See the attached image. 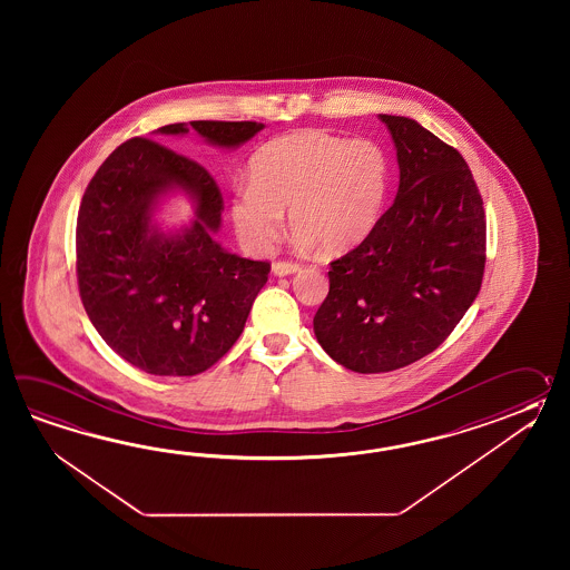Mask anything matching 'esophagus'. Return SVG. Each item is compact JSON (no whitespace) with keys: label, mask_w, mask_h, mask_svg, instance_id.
<instances>
[{"label":"esophagus","mask_w":570,"mask_h":570,"mask_svg":"<svg viewBox=\"0 0 570 570\" xmlns=\"http://www.w3.org/2000/svg\"><path fill=\"white\" fill-rule=\"evenodd\" d=\"M299 271V265L297 263H291V261H277V263H273V273L277 275V277H287V275H293V273H297Z\"/></svg>","instance_id":"obj_1"}]
</instances>
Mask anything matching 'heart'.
<instances>
[{"label": "heart", "instance_id": "1", "mask_svg": "<svg viewBox=\"0 0 570 570\" xmlns=\"http://www.w3.org/2000/svg\"><path fill=\"white\" fill-rule=\"evenodd\" d=\"M250 181L234 185L230 218L246 248L268 253L285 212L303 244L346 253L375 230L391 183L387 153L326 130L285 134L261 146Z\"/></svg>", "mask_w": 570, "mask_h": 570}]
</instances>
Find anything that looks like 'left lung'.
I'll return each mask as SVG.
<instances>
[{"mask_svg": "<svg viewBox=\"0 0 570 570\" xmlns=\"http://www.w3.org/2000/svg\"><path fill=\"white\" fill-rule=\"evenodd\" d=\"M400 189L363 243L330 263L315 338L354 373H389L449 338L481 289L483 199L466 160L412 118L381 114Z\"/></svg>", "mask_w": 570, "mask_h": 570, "instance_id": "obj_1", "label": "left lung"}]
</instances>
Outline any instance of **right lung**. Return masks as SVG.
I'll list each match as a JSON object with an SVG mask.
<instances>
[{
  "mask_svg": "<svg viewBox=\"0 0 570 570\" xmlns=\"http://www.w3.org/2000/svg\"><path fill=\"white\" fill-rule=\"evenodd\" d=\"M209 145L236 148L265 126L189 121ZM187 124L158 128L189 132ZM179 188L195 219L165 235L151 222L163 194ZM224 199L199 163L148 138H130L87 185L77 216V283L91 324L109 348L158 376H194L243 334L271 265L232 255L216 240Z\"/></svg>",
  "mask_w": 570,
  "mask_h": 570,
  "instance_id": "right-lung-1",
  "label": "right lung"
}]
</instances>
